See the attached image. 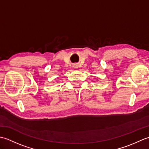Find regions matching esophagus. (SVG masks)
<instances>
[{"mask_svg": "<svg viewBox=\"0 0 149 149\" xmlns=\"http://www.w3.org/2000/svg\"><path fill=\"white\" fill-rule=\"evenodd\" d=\"M75 68H77V66H76V67H75Z\"/></svg>", "mask_w": 149, "mask_h": 149, "instance_id": "obj_1", "label": "esophagus"}]
</instances>
